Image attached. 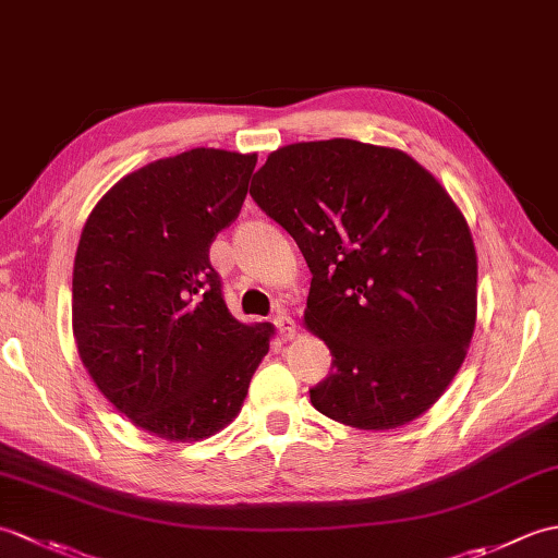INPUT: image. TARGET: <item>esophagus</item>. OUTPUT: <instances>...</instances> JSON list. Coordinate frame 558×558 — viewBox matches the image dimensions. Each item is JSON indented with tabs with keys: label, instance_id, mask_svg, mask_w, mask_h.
Listing matches in <instances>:
<instances>
[{
	"label": "esophagus",
	"instance_id": "obj_1",
	"mask_svg": "<svg viewBox=\"0 0 558 558\" xmlns=\"http://www.w3.org/2000/svg\"><path fill=\"white\" fill-rule=\"evenodd\" d=\"M272 324H276V328H278V333H280L282 340H292L294 333H298V326H294V322H292V318H290L286 312H280L276 318H272Z\"/></svg>",
	"mask_w": 558,
	"mask_h": 558
}]
</instances>
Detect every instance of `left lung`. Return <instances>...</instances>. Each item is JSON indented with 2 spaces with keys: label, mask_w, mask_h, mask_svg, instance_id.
<instances>
[{
  "label": "left lung",
  "mask_w": 558,
  "mask_h": 558,
  "mask_svg": "<svg viewBox=\"0 0 558 558\" xmlns=\"http://www.w3.org/2000/svg\"><path fill=\"white\" fill-rule=\"evenodd\" d=\"M248 194L312 270L304 328L333 354L312 405L364 432L422 417L477 322L475 242L446 186L405 150L330 138L272 150Z\"/></svg>",
  "instance_id": "1"
}]
</instances>
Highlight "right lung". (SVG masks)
<instances>
[{
    "mask_svg": "<svg viewBox=\"0 0 558 558\" xmlns=\"http://www.w3.org/2000/svg\"><path fill=\"white\" fill-rule=\"evenodd\" d=\"M256 153L192 148L124 174L83 225L71 328L93 384L129 422L192 444L240 414L272 324L228 312L208 248L240 216Z\"/></svg>",
    "mask_w": 558,
    "mask_h": 558,
    "instance_id": "right-lung-1",
    "label": "right lung"
}]
</instances>
